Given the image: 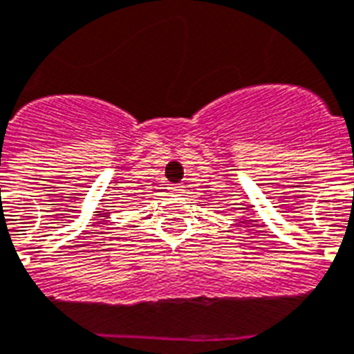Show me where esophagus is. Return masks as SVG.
<instances>
[{
  "instance_id": "34e87169",
  "label": "esophagus",
  "mask_w": 354,
  "mask_h": 354,
  "mask_svg": "<svg viewBox=\"0 0 354 354\" xmlns=\"http://www.w3.org/2000/svg\"><path fill=\"white\" fill-rule=\"evenodd\" d=\"M183 185H180V183H178V185H171L169 187V192H171V194H176V196H180V194H183Z\"/></svg>"
}]
</instances>
